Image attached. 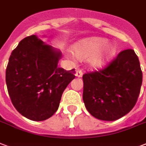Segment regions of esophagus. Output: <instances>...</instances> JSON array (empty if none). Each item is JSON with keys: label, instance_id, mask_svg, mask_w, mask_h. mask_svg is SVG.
Wrapping results in <instances>:
<instances>
[{"label": "esophagus", "instance_id": "1", "mask_svg": "<svg viewBox=\"0 0 146 146\" xmlns=\"http://www.w3.org/2000/svg\"><path fill=\"white\" fill-rule=\"evenodd\" d=\"M76 76H78V77H80V76H83V70H81V69H77L76 71Z\"/></svg>", "mask_w": 146, "mask_h": 146}]
</instances>
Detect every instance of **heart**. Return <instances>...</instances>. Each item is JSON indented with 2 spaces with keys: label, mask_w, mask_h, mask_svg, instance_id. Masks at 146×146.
<instances>
[{
  "label": "heart",
  "mask_w": 146,
  "mask_h": 146,
  "mask_svg": "<svg viewBox=\"0 0 146 146\" xmlns=\"http://www.w3.org/2000/svg\"><path fill=\"white\" fill-rule=\"evenodd\" d=\"M104 38H87L80 41L73 48L76 58L88 59L94 67H102L111 60L116 52V46L111 42L107 43Z\"/></svg>",
  "instance_id": "obj_1"
}]
</instances>
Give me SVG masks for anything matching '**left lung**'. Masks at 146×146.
I'll return each instance as SVG.
<instances>
[{"mask_svg": "<svg viewBox=\"0 0 146 146\" xmlns=\"http://www.w3.org/2000/svg\"><path fill=\"white\" fill-rule=\"evenodd\" d=\"M83 99L92 116L115 121L131 111L142 83L140 62L133 49L120 52L102 69L83 75Z\"/></svg>", "mask_w": 146, "mask_h": 146, "instance_id": "left-lung-1", "label": "left lung"}]
</instances>
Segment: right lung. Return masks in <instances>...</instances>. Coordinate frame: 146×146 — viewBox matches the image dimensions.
Returning <instances> with one entry per match:
<instances>
[{"label":"right lung","mask_w":146,"mask_h":146,"mask_svg":"<svg viewBox=\"0 0 146 146\" xmlns=\"http://www.w3.org/2000/svg\"><path fill=\"white\" fill-rule=\"evenodd\" d=\"M61 52L36 35L25 38L11 52L6 69V84L13 105L32 121H44L59 108L68 84L75 78L57 66Z\"/></svg>","instance_id":"right-lung-1"}]
</instances>
